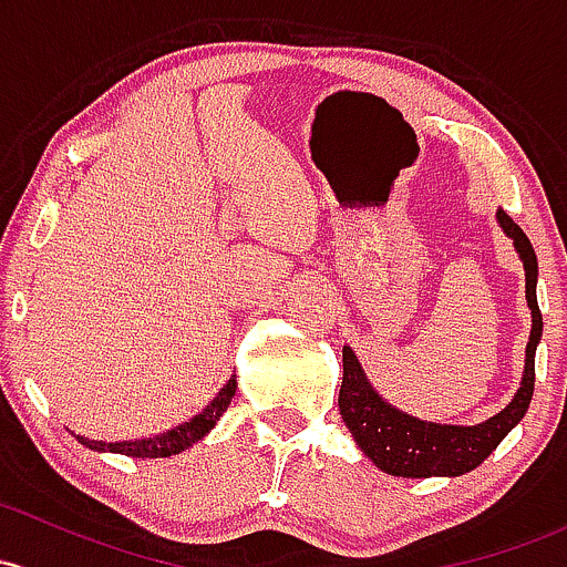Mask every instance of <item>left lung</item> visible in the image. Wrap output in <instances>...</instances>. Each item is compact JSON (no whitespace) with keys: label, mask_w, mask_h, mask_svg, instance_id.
Listing matches in <instances>:
<instances>
[{"label":"left lung","mask_w":567,"mask_h":567,"mask_svg":"<svg viewBox=\"0 0 567 567\" xmlns=\"http://www.w3.org/2000/svg\"><path fill=\"white\" fill-rule=\"evenodd\" d=\"M497 223L503 234L514 241L516 252H519L524 266V293H527V307L529 315H533V329H529V342L527 350H524L519 391L497 415L475 426L421 421L385 402L374 391V385L369 383L359 355L344 344L339 413H342L344 426L353 434L355 445L383 473L396 475V478H432V475L456 478V475L478 467L527 413L535 389V350H538L540 333H544V318H540L538 296H535L538 258H535L529 238L524 236V230L503 208H497Z\"/></svg>","instance_id":"obj_1"}]
</instances>
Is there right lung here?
<instances>
[{
  "instance_id": "add662e5",
  "label": "right lung",
  "mask_w": 567,
  "mask_h": 567,
  "mask_svg": "<svg viewBox=\"0 0 567 567\" xmlns=\"http://www.w3.org/2000/svg\"><path fill=\"white\" fill-rule=\"evenodd\" d=\"M234 393H236V374H230L228 383L217 391V396H214L198 415H193V419L184 421V424L168 429V432L154 434V437L105 443V440H89L83 437V434H75V440H79L81 445H86V449L100 451V454H124L135 458H163V456L182 454V451L193 449L198 440H204L206 434L217 426V421L223 419V413L228 410Z\"/></svg>"
}]
</instances>
